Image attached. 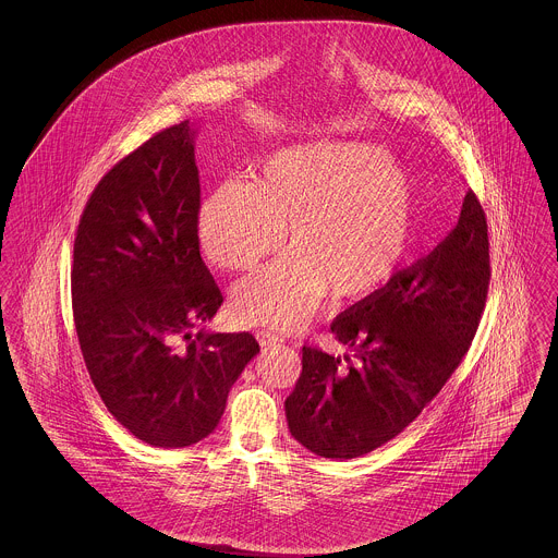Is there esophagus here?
<instances>
[{
	"label": "esophagus",
	"mask_w": 558,
	"mask_h": 558,
	"mask_svg": "<svg viewBox=\"0 0 558 558\" xmlns=\"http://www.w3.org/2000/svg\"><path fill=\"white\" fill-rule=\"evenodd\" d=\"M255 337H257V341H259V345L262 347H274L282 343V339H280L278 335L269 332V330H257Z\"/></svg>",
	"instance_id": "esophagus-1"
}]
</instances>
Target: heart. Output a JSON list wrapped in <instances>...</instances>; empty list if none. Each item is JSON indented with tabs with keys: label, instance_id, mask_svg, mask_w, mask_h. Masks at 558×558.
Segmentation results:
<instances>
[{
	"label": "heart",
	"instance_id": "1",
	"mask_svg": "<svg viewBox=\"0 0 558 558\" xmlns=\"http://www.w3.org/2000/svg\"><path fill=\"white\" fill-rule=\"evenodd\" d=\"M232 314L248 326L299 330L330 292L364 301L410 264L421 239V192L412 173L371 144L318 142L282 148L257 165L255 182H223L205 196L198 236L213 264L253 271Z\"/></svg>",
	"mask_w": 558,
	"mask_h": 558
}]
</instances>
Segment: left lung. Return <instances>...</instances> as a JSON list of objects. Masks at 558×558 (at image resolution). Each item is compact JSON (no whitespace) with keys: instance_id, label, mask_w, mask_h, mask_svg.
<instances>
[{"instance_id":"left-lung-1","label":"left lung","mask_w":558,"mask_h":558,"mask_svg":"<svg viewBox=\"0 0 558 558\" xmlns=\"http://www.w3.org/2000/svg\"><path fill=\"white\" fill-rule=\"evenodd\" d=\"M489 239L475 192L458 223L371 299L330 324L349 353L303 347L284 401L291 435L324 458H357L398 437L448 383L469 351L489 289Z\"/></svg>"}]
</instances>
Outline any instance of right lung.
<instances>
[{
  "label": "right lung",
  "mask_w": 558,
  "mask_h": 558,
  "mask_svg": "<svg viewBox=\"0 0 558 558\" xmlns=\"http://www.w3.org/2000/svg\"><path fill=\"white\" fill-rule=\"evenodd\" d=\"M196 130L155 133L94 187L77 228L71 291L81 353L108 412L155 448L219 425L248 332H192L223 303L201 257Z\"/></svg>",
  "instance_id": "right-lung-1"
}]
</instances>
